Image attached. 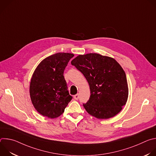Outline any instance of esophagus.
Segmentation results:
<instances>
[{"mask_svg": "<svg viewBox=\"0 0 156 156\" xmlns=\"http://www.w3.org/2000/svg\"><path fill=\"white\" fill-rule=\"evenodd\" d=\"M73 98H74V99H75V100H78V99H79V95L77 94L75 95V96H73Z\"/></svg>", "mask_w": 156, "mask_h": 156, "instance_id": "34e87169", "label": "esophagus"}]
</instances>
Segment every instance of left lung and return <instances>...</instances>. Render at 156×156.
Masks as SVG:
<instances>
[{"instance_id": "obj_1", "label": "left lung", "mask_w": 156, "mask_h": 156, "mask_svg": "<svg viewBox=\"0 0 156 156\" xmlns=\"http://www.w3.org/2000/svg\"><path fill=\"white\" fill-rule=\"evenodd\" d=\"M71 63L90 85V98L83 104L87 112L98 119L118 114L128 98L126 76L121 65L112 57L96 53L78 55Z\"/></svg>"}]
</instances>
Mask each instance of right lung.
Segmentation results:
<instances>
[{"instance_id": "1", "label": "right lung", "mask_w": 156, "mask_h": 156, "mask_svg": "<svg viewBox=\"0 0 156 156\" xmlns=\"http://www.w3.org/2000/svg\"><path fill=\"white\" fill-rule=\"evenodd\" d=\"M73 56L70 53H57L43 59L36 68L30 81V94L34 107L42 116L59 117L72 100L63 72Z\"/></svg>"}]
</instances>
